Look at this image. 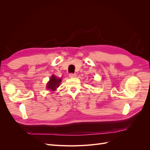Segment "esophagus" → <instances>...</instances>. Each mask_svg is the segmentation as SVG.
Returning a JSON list of instances; mask_svg holds the SVG:
<instances>
[{"label":"esophagus","instance_id":"34e87169","mask_svg":"<svg viewBox=\"0 0 150 150\" xmlns=\"http://www.w3.org/2000/svg\"><path fill=\"white\" fill-rule=\"evenodd\" d=\"M69 77L71 78H76V74H74V73H70L69 74Z\"/></svg>","mask_w":150,"mask_h":150}]
</instances>
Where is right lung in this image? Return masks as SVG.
<instances>
[{"instance_id": "right-lung-1", "label": "right lung", "mask_w": 150, "mask_h": 150, "mask_svg": "<svg viewBox=\"0 0 150 150\" xmlns=\"http://www.w3.org/2000/svg\"><path fill=\"white\" fill-rule=\"evenodd\" d=\"M61 82V79L56 78L55 76H52L50 79L49 82L47 83V88L51 91H55L57 87H59Z\"/></svg>"}]
</instances>
